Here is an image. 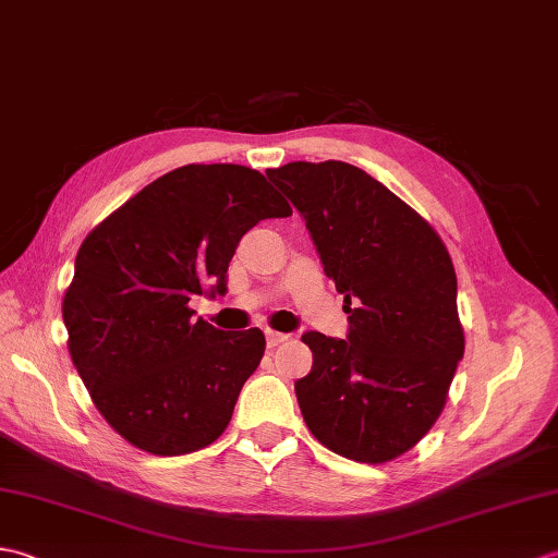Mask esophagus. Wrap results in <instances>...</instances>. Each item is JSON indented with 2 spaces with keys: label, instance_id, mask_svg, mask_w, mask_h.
<instances>
[{
  "label": "esophagus",
  "instance_id": "obj_1",
  "mask_svg": "<svg viewBox=\"0 0 558 558\" xmlns=\"http://www.w3.org/2000/svg\"><path fill=\"white\" fill-rule=\"evenodd\" d=\"M288 338H290V335H284V332L266 330V344H268V347H278V344H282Z\"/></svg>",
  "mask_w": 558,
  "mask_h": 558
}]
</instances>
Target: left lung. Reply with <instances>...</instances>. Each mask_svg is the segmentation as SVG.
<instances>
[{
	"label": "left lung",
	"instance_id": "1",
	"mask_svg": "<svg viewBox=\"0 0 558 558\" xmlns=\"http://www.w3.org/2000/svg\"><path fill=\"white\" fill-rule=\"evenodd\" d=\"M306 220L320 264L344 294L347 340L304 332L311 373L294 383L323 447L385 463L421 442L463 359L457 274L433 226L344 161L268 168Z\"/></svg>",
	"mask_w": 558,
	"mask_h": 558
}]
</instances>
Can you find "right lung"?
I'll use <instances>...</instances> for the list:
<instances>
[{
  "label": "right lung",
  "mask_w": 558,
  "mask_h": 558,
  "mask_svg": "<svg viewBox=\"0 0 558 558\" xmlns=\"http://www.w3.org/2000/svg\"><path fill=\"white\" fill-rule=\"evenodd\" d=\"M292 209L238 163H187L154 180L83 240L63 323L73 364L107 423L133 447L180 457L226 430L264 356L258 328L194 320V294H226L244 232Z\"/></svg>",
  "instance_id": "1"
}]
</instances>
